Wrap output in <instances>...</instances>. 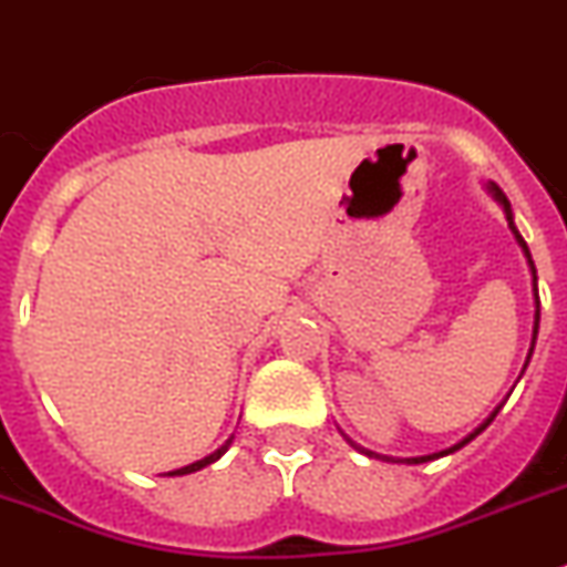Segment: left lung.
I'll return each mask as SVG.
<instances>
[{"label": "left lung", "mask_w": 567, "mask_h": 567, "mask_svg": "<svg viewBox=\"0 0 567 567\" xmlns=\"http://www.w3.org/2000/svg\"><path fill=\"white\" fill-rule=\"evenodd\" d=\"M488 192H492L494 195V200L499 203V206H503V212H506V220H508V228H512L514 231V237H517V243H519V248H523V254L525 257H528V265H532V274H534V299H537V313H534V341H537V330H539V296H537V268H534V262H532V251H528V246H525V239L519 237V231H517V226H514V217H512V203H508V197H506V192H503V188L497 186V183H488ZM532 350H534V344H532ZM528 359H532V353H528ZM499 410V406H497ZM497 410L492 412V417H488L486 423H483L481 430H474L472 435L466 437V441H461L457 443V446H452V449H446V452H437V455H426V457H410V461L406 463H426V461H435V457H443V455H449V452H455V449H461V446H466L468 441H472V437H477L481 435L483 430H486L488 423L494 421V415H497Z\"/></svg>", "instance_id": "obj_1"}]
</instances>
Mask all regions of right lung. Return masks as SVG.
<instances>
[{"label": "right lung", "instance_id": "right-lung-1", "mask_svg": "<svg viewBox=\"0 0 567 567\" xmlns=\"http://www.w3.org/2000/svg\"><path fill=\"white\" fill-rule=\"evenodd\" d=\"M228 443H231V441H228ZM228 443H226V446H223V449H217V452H214V455L203 457V461L192 463V466H183V468H177V472H169V474H192V472H200L203 466H208V463H214V461H217V457L223 455V452H226V449H228Z\"/></svg>", "mask_w": 567, "mask_h": 567}]
</instances>
